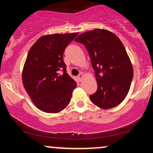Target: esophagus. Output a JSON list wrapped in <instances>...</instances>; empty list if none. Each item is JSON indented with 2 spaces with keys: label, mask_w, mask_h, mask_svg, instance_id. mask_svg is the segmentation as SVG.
<instances>
[{
  "label": "esophagus",
  "mask_w": 153,
  "mask_h": 153,
  "mask_svg": "<svg viewBox=\"0 0 153 153\" xmlns=\"http://www.w3.org/2000/svg\"><path fill=\"white\" fill-rule=\"evenodd\" d=\"M78 78L79 81H81L82 78V75L81 74V73H80V74H79V75H78Z\"/></svg>",
  "instance_id": "obj_1"
}]
</instances>
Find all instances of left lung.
Here are the masks:
<instances>
[{"instance_id":"obj_1","label":"left lung","mask_w":153,"mask_h":153,"mask_svg":"<svg viewBox=\"0 0 153 153\" xmlns=\"http://www.w3.org/2000/svg\"><path fill=\"white\" fill-rule=\"evenodd\" d=\"M75 41L85 47L95 71L98 88L90 96L91 101L103 109L118 106L127 96L133 78L132 65L121 40L109 31L96 29Z\"/></svg>"}]
</instances>
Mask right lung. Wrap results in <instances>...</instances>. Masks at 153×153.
<instances>
[{
	"instance_id": "add662e5",
	"label": "right lung",
	"mask_w": 153,
	"mask_h": 153,
	"mask_svg": "<svg viewBox=\"0 0 153 153\" xmlns=\"http://www.w3.org/2000/svg\"><path fill=\"white\" fill-rule=\"evenodd\" d=\"M78 35L47 34L28 52L22 71L24 88L34 104L47 113H58L69 104L76 82L67 73L63 53Z\"/></svg>"
}]
</instances>
